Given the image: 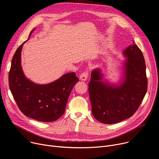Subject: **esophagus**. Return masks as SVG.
<instances>
[{
    "label": "esophagus",
    "mask_w": 159,
    "mask_h": 159,
    "mask_svg": "<svg viewBox=\"0 0 159 159\" xmlns=\"http://www.w3.org/2000/svg\"><path fill=\"white\" fill-rule=\"evenodd\" d=\"M88 77V72L84 71L80 75V80L82 81H86Z\"/></svg>",
    "instance_id": "esophagus-1"
}]
</instances>
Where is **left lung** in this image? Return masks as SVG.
I'll list each match as a JSON object with an SVG mask.
<instances>
[{
    "label": "left lung",
    "mask_w": 159,
    "mask_h": 159,
    "mask_svg": "<svg viewBox=\"0 0 159 159\" xmlns=\"http://www.w3.org/2000/svg\"><path fill=\"white\" fill-rule=\"evenodd\" d=\"M123 54L126 59L120 83L115 84L103 79L100 68L91 71L88 91L92 113L102 123L114 124L130 118L147 91L144 58L134 41L123 51Z\"/></svg>",
    "instance_id": "left-lung-1"
}]
</instances>
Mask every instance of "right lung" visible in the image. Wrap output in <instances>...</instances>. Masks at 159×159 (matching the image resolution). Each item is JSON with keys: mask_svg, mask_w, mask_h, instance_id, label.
I'll list each match as a JSON object with an SVG mask.
<instances>
[{"mask_svg": "<svg viewBox=\"0 0 159 159\" xmlns=\"http://www.w3.org/2000/svg\"><path fill=\"white\" fill-rule=\"evenodd\" d=\"M25 42L17 48L12 59L9 73L11 92L19 109L27 117L41 122L54 121L64 114L70 94L79 79L71 72L47 84L30 80L21 65V52Z\"/></svg>", "mask_w": 159, "mask_h": 159, "instance_id": "right-lung-1", "label": "right lung"}]
</instances>
